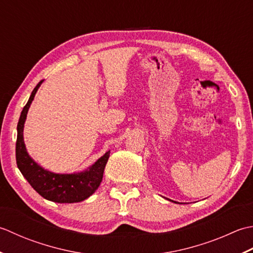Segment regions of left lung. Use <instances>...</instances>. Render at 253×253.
Wrapping results in <instances>:
<instances>
[{"label":"left lung","instance_id":"1","mask_svg":"<svg viewBox=\"0 0 253 253\" xmlns=\"http://www.w3.org/2000/svg\"><path fill=\"white\" fill-rule=\"evenodd\" d=\"M170 201H171V200H170ZM171 202H174V201H171ZM174 203H177V202H174Z\"/></svg>","mask_w":253,"mask_h":253}]
</instances>
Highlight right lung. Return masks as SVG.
<instances>
[{"mask_svg": "<svg viewBox=\"0 0 253 253\" xmlns=\"http://www.w3.org/2000/svg\"><path fill=\"white\" fill-rule=\"evenodd\" d=\"M42 81L39 82L20 113L17 125L16 163L29 184L45 200L56 203H76L84 201L99 187L110 151L84 171L76 173H54L43 169L28 155L24 143V123L36 92Z\"/></svg>", "mask_w": 253, "mask_h": 253, "instance_id": "1", "label": "right lung"}]
</instances>
